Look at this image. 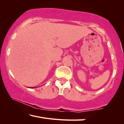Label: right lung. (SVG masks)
<instances>
[{"label":"right lung","instance_id":"right-lung-1","mask_svg":"<svg viewBox=\"0 0 124 124\" xmlns=\"http://www.w3.org/2000/svg\"><path fill=\"white\" fill-rule=\"evenodd\" d=\"M29 88H34V87H30Z\"/></svg>","mask_w":124,"mask_h":124}]
</instances>
